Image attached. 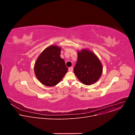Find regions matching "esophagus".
<instances>
[{
	"instance_id": "34e87169",
	"label": "esophagus",
	"mask_w": 135,
	"mask_h": 135,
	"mask_svg": "<svg viewBox=\"0 0 135 135\" xmlns=\"http://www.w3.org/2000/svg\"><path fill=\"white\" fill-rule=\"evenodd\" d=\"M68 70H69V71H73V67H69V68H68Z\"/></svg>"
}]
</instances>
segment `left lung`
Segmentation results:
<instances>
[{
    "label": "left lung",
    "instance_id": "8db88e82",
    "mask_svg": "<svg viewBox=\"0 0 135 135\" xmlns=\"http://www.w3.org/2000/svg\"><path fill=\"white\" fill-rule=\"evenodd\" d=\"M78 61L74 68L76 76L85 85L95 83L103 72V66L98 57L87 49L78 51Z\"/></svg>",
    "mask_w": 135,
    "mask_h": 135
}]
</instances>
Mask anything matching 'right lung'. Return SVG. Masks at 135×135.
<instances>
[{
  "label": "right lung",
  "instance_id": "obj_1",
  "mask_svg": "<svg viewBox=\"0 0 135 135\" xmlns=\"http://www.w3.org/2000/svg\"><path fill=\"white\" fill-rule=\"evenodd\" d=\"M61 47L51 45L38 57L34 66L37 79L43 84L53 86L58 84L66 74L68 68L60 57Z\"/></svg>",
  "mask_w": 135,
  "mask_h": 135
}]
</instances>
